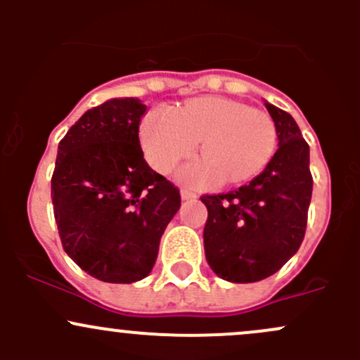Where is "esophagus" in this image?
Listing matches in <instances>:
<instances>
[{"label":"esophagus","instance_id":"34e87169","mask_svg":"<svg viewBox=\"0 0 360 360\" xmlns=\"http://www.w3.org/2000/svg\"><path fill=\"white\" fill-rule=\"evenodd\" d=\"M181 197H183V200H195V198H197V193L191 190H186V188H183V190H181Z\"/></svg>","mask_w":360,"mask_h":360}]
</instances>
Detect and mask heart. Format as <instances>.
Returning <instances> with one entry per match:
<instances>
[{
    "instance_id": "b5f03b06",
    "label": "heart",
    "mask_w": 360,
    "mask_h": 360,
    "mask_svg": "<svg viewBox=\"0 0 360 360\" xmlns=\"http://www.w3.org/2000/svg\"><path fill=\"white\" fill-rule=\"evenodd\" d=\"M277 127L266 111L224 96H202L169 112L148 111L139 123V143L148 163L169 174L193 153L202 162L183 170L191 184L237 186L259 176L277 151Z\"/></svg>"
}]
</instances>
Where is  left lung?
Returning a JSON list of instances; mask_svg holds the SVG:
<instances>
[{"instance_id": "8db88e82", "label": "left lung", "mask_w": 360, "mask_h": 360, "mask_svg": "<svg viewBox=\"0 0 360 360\" xmlns=\"http://www.w3.org/2000/svg\"><path fill=\"white\" fill-rule=\"evenodd\" d=\"M277 127L278 150L266 169L238 190L202 195L203 248L209 266L228 282L270 277L297 252L307 231L314 179L310 148L289 112L264 103Z\"/></svg>"}]
</instances>
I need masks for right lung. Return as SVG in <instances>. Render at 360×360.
<instances>
[{"label": "right lung", "instance_id": "right-lung-1", "mask_svg": "<svg viewBox=\"0 0 360 360\" xmlns=\"http://www.w3.org/2000/svg\"><path fill=\"white\" fill-rule=\"evenodd\" d=\"M144 112L134 97L86 111L59 143L52 176L64 250L82 270L111 284L150 275L160 238L181 207L179 190L144 160Z\"/></svg>", "mask_w": 360, "mask_h": 360}]
</instances>
